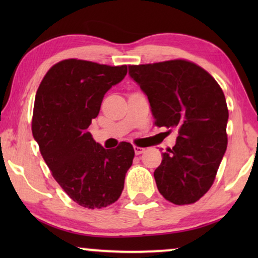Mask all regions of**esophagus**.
Masks as SVG:
<instances>
[{
  "instance_id": "esophagus-1",
  "label": "esophagus",
  "mask_w": 258,
  "mask_h": 258,
  "mask_svg": "<svg viewBox=\"0 0 258 258\" xmlns=\"http://www.w3.org/2000/svg\"><path fill=\"white\" fill-rule=\"evenodd\" d=\"M134 150H135V154L136 155H141V154H143L144 151H146V149H144V148H141V147H134Z\"/></svg>"
}]
</instances>
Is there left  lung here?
<instances>
[{"mask_svg": "<svg viewBox=\"0 0 258 258\" xmlns=\"http://www.w3.org/2000/svg\"><path fill=\"white\" fill-rule=\"evenodd\" d=\"M129 76L147 95L155 124L178 130L154 172L158 191L178 206L195 203L213 185L227 150L223 91L209 73L184 59L129 66Z\"/></svg>", "mask_w": 258, "mask_h": 258, "instance_id": "8db88e82", "label": "left lung"}]
</instances>
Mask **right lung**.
I'll use <instances>...</instances> for the list:
<instances>
[{
    "label": "right lung",
    "instance_id": "right-lung-1",
    "mask_svg": "<svg viewBox=\"0 0 258 258\" xmlns=\"http://www.w3.org/2000/svg\"><path fill=\"white\" fill-rule=\"evenodd\" d=\"M126 70V66L64 59L49 69L35 96L31 129L42 157L67 195L88 209L118 200L135 156L130 143L104 149L87 130L105 93Z\"/></svg>",
    "mask_w": 258,
    "mask_h": 258
}]
</instances>
